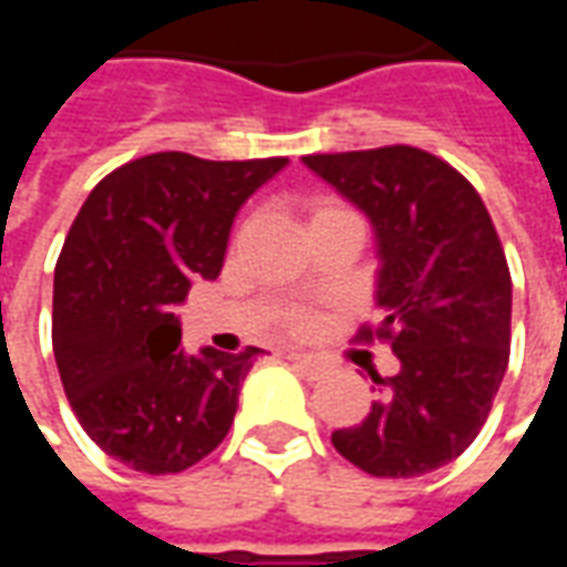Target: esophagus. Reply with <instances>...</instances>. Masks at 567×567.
Listing matches in <instances>:
<instances>
[{
    "label": "esophagus",
    "mask_w": 567,
    "mask_h": 567,
    "mask_svg": "<svg viewBox=\"0 0 567 567\" xmlns=\"http://www.w3.org/2000/svg\"><path fill=\"white\" fill-rule=\"evenodd\" d=\"M288 361H291V368H295L300 377H307V380H321V377L328 373V364H324V361H319V358H312V355H300V352H291V355H288Z\"/></svg>",
    "instance_id": "34e87169"
}]
</instances>
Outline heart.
<instances>
[{
  "label": "heart",
  "mask_w": 567,
  "mask_h": 567,
  "mask_svg": "<svg viewBox=\"0 0 567 567\" xmlns=\"http://www.w3.org/2000/svg\"><path fill=\"white\" fill-rule=\"evenodd\" d=\"M333 209H340V206H321V209L316 212V215H324V212H333Z\"/></svg>",
  "instance_id": "1"
}]
</instances>
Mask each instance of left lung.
<instances>
[{
	"mask_svg": "<svg viewBox=\"0 0 567 567\" xmlns=\"http://www.w3.org/2000/svg\"><path fill=\"white\" fill-rule=\"evenodd\" d=\"M355 203L377 234L382 321L401 361L368 419L331 443L373 476H422L458 458L486 422L511 358L513 285L504 248L474 185L410 145L303 157Z\"/></svg>",
	"mask_w": 567,
	"mask_h": 567,
	"instance_id": "1",
	"label": "left lung"
}]
</instances>
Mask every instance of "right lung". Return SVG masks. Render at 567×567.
Returning <instances> with one entry per match:
<instances>
[{
    "label": "right lung",
    "instance_id": "add662e5",
    "mask_svg": "<svg viewBox=\"0 0 567 567\" xmlns=\"http://www.w3.org/2000/svg\"><path fill=\"white\" fill-rule=\"evenodd\" d=\"M288 157L203 161L161 151L117 166L69 227L54 270V358L87 437L142 474H178L234 425L260 355L178 346L175 307L218 279L236 212Z\"/></svg>",
    "mask_w": 567,
    "mask_h": 567
}]
</instances>
